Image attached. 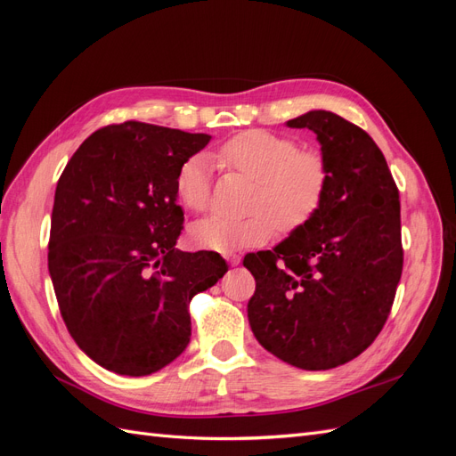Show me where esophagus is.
Here are the masks:
<instances>
[{"mask_svg": "<svg viewBox=\"0 0 456 456\" xmlns=\"http://www.w3.org/2000/svg\"><path fill=\"white\" fill-rule=\"evenodd\" d=\"M226 260L230 262L232 266H238L240 262H241V256H240V255H228V256H226Z\"/></svg>", "mask_w": 456, "mask_h": 456, "instance_id": "1", "label": "esophagus"}]
</instances>
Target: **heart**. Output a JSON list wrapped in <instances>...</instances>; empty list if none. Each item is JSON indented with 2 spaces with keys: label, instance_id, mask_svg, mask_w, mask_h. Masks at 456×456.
Here are the masks:
<instances>
[{
  "label": "heart",
  "instance_id": "1",
  "mask_svg": "<svg viewBox=\"0 0 456 456\" xmlns=\"http://www.w3.org/2000/svg\"><path fill=\"white\" fill-rule=\"evenodd\" d=\"M218 161L256 181L245 218L211 215L190 230V240L207 251L230 255L266 243L273 224L281 233L305 228L320 213L329 188V165L320 151L298 150V142L270 131L233 136L216 154ZM213 161L207 154L188 158L176 173V196L191 211H203L211 198Z\"/></svg>",
  "mask_w": 456,
  "mask_h": 456
}]
</instances>
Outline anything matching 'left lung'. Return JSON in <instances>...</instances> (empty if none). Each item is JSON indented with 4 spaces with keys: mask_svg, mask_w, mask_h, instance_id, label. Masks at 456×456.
<instances>
[{
    "mask_svg": "<svg viewBox=\"0 0 456 456\" xmlns=\"http://www.w3.org/2000/svg\"><path fill=\"white\" fill-rule=\"evenodd\" d=\"M287 127L315 133L329 188L305 228L245 255L256 281L247 317L281 362L327 370L367 350L388 320L403 268L399 191L380 148L354 123L312 110Z\"/></svg>",
    "mask_w": 456,
    "mask_h": 456,
    "instance_id": "1",
    "label": "left lung"
}]
</instances>
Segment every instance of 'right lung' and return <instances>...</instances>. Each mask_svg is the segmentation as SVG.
Returning <instances> with one entry per match:
<instances>
[{
  "mask_svg": "<svg viewBox=\"0 0 456 456\" xmlns=\"http://www.w3.org/2000/svg\"><path fill=\"white\" fill-rule=\"evenodd\" d=\"M211 134L126 121L94 131L64 167L51 215L49 275L79 350L126 377L175 362L190 300L228 272L215 251L176 249V173Z\"/></svg>",
  "mask_w": 456,
  "mask_h": 456,
  "instance_id": "right-lung-1",
  "label": "right lung"
}]
</instances>
